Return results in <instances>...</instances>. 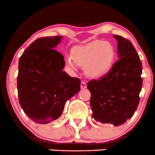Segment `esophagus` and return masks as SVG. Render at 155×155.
<instances>
[{
    "label": "esophagus",
    "instance_id": "obj_1",
    "mask_svg": "<svg viewBox=\"0 0 155 155\" xmlns=\"http://www.w3.org/2000/svg\"><path fill=\"white\" fill-rule=\"evenodd\" d=\"M81 89H85V88H87V84L84 81H82L81 82Z\"/></svg>",
    "mask_w": 155,
    "mask_h": 155
}]
</instances>
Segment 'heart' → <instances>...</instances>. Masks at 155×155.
<instances>
[{
    "mask_svg": "<svg viewBox=\"0 0 155 155\" xmlns=\"http://www.w3.org/2000/svg\"><path fill=\"white\" fill-rule=\"evenodd\" d=\"M115 58L114 47L108 42L96 40L71 50V57L66 64L72 69L76 64L84 67L85 74L91 78H100L106 75L113 67Z\"/></svg>",
    "mask_w": 155,
    "mask_h": 155,
    "instance_id": "b5f03b06",
    "label": "heart"
}]
</instances>
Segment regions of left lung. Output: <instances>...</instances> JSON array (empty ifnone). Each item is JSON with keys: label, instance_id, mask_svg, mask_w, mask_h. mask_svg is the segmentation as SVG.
<instances>
[{"label": "left lung", "instance_id": "left-lung-1", "mask_svg": "<svg viewBox=\"0 0 155 155\" xmlns=\"http://www.w3.org/2000/svg\"><path fill=\"white\" fill-rule=\"evenodd\" d=\"M118 41L119 59L106 75L90 81L92 118L119 126L133 116L140 101L142 63L130 40L113 35Z\"/></svg>", "mask_w": 155, "mask_h": 155}]
</instances>
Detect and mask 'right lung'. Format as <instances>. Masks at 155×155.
Segmentation results:
<instances>
[{
    "label": "right lung",
    "instance_id": "right-lung-1",
    "mask_svg": "<svg viewBox=\"0 0 155 155\" xmlns=\"http://www.w3.org/2000/svg\"><path fill=\"white\" fill-rule=\"evenodd\" d=\"M62 36L37 39L19 59L18 99L28 118L48 124L61 116L65 102L80 91L81 81L62 71V54L54 49Z\"/></svg>",
    "mask_w": 155,
    "mask_h": 155
}]
</instances>
